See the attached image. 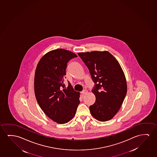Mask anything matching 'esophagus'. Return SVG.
I'll use <instances>...</instances> for the list:
<instances>
[{
	"label": "esophagus",
	"mask_w": 157,
	"mask_h": 157,
	"mask_svg": "<svg viewBox=\"0 0 157 157\" xmlns=\"http://www.w3.org/2000/svg\"><path fill=\"white\" fill-rule=\"evenodd\" d=\"M87 93H88V90H86V89H85L84 90H83L81 92V93L82 94H83V95H84V94H86Z\"/></svg>",
	"instance_id": "esophagus-1"
}]
</instances>
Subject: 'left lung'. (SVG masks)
Wrapping results in <instances>:
<instances>
[{
	"instance_id": "8db88e82",
	"label": "left lung",
	"mask_w": 157,
	"mask_h": 157,
	"mask_svg": "<svg viewBox=\"0 0 157 157\" xmlns=\"http://www.w3.org/2000/svg\"><path fill=\"white\" fill-rule=\"evenodd\" d=\"M78 55L88 67L95 83L92 92L96 101L89 106L91 114L99 121H108L118 113L126 95L124 72L118 61L107 51Z\"/></svg>"
}]
</instances>
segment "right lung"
Instances as JSON below:
<instances>
[{"label": "right lung", "instance_id": "obj_1", "mask_svg": "<svg viewBox=\"0 0 157 157\" xmlns=\"http://www.w3.org/2000/svg\"><path fill=\"white\" fill-rule=\"evenodd\" d=\"M77 55L71 51L57 49L50 51L40 59L36 68L34 92L42 110L50 118L64 124L74 117L80 104V93L68 82L65 88L68 62Z\"/></svg>", "mask_w": 157, "mask_h": 157}]
</instances>
